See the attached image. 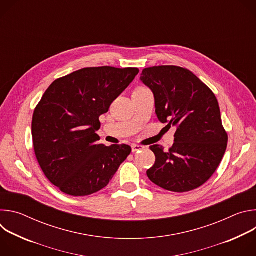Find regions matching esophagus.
I'll return each instance as SVG.
<instances>
[{
	"mask_svg": "<svg viewBox=\"0 0 256 256\" xmlns=\"http://www.w3.org/2000/svg\"><path fill=\"white\" fill-rule=\"evenodd\" d=\"M144 149V147H142V146H140V144H132V153H136V152H138L140 150Z\"/></svg>",
	"mask_w": 256,
	"mask_h": 256,
	"instance_id": "1",
	"label": "esophagus"
}]
</instances>
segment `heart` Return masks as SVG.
Listing matches in <instances>:
<instances>
[{
	"label": "heart",
	"mask_w": 256,
	"mask_h": 256,
	"mask_svg": "<svg viewBox=\"0 0 256 256\" xmlns=\"http://www.w3.org/2000/svg\"><path fill=\"white\" fill-rule=\"evenodd\" d=\"M138 89H142V88H138Z\"/></svg>",
	"instance_id": "heart-1"
}]
</instances>
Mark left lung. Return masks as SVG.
<instances>
[{
  "label": "left lung",
  "mask_w": 256,
  "mask_h": 256,
  "mask_svg": "<svg viewBox=\"0 0 256 256\" xmlns=\"http://www.w3.org/2000/svg\"><path fill=\"white\" fill-rule=\"evenodd\" d=\"M140 81L154 94L158 120L176 128L168 151L150 147L156 161L147 171L149 179L174 192L202 186L220 165L228 142L214 94L190 70L176 66L144 68Z\"/></svg>",
  "instance_id": "1"
}]
</instances>
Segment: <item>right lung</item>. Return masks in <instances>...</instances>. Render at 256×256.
Returning <instances> with one entry per match:
<instances>
[{"label":"right lung","instance_id":"right-lung-1","mask_svg":"<svg viewBox=\"0 0 256 256\" xmlns=\"http://www.w3.org/2000/svg\"><path fill=\"white\" fill-rule=\"evenodd\" d=\"M136 68H85L56 79L36 106L32 140L46 178L62 192L85 196L104 188L128 158V144H100L99 116L138 74Z\"/></svg>","mask_w":256,"mask_h":256}]
</instances>
